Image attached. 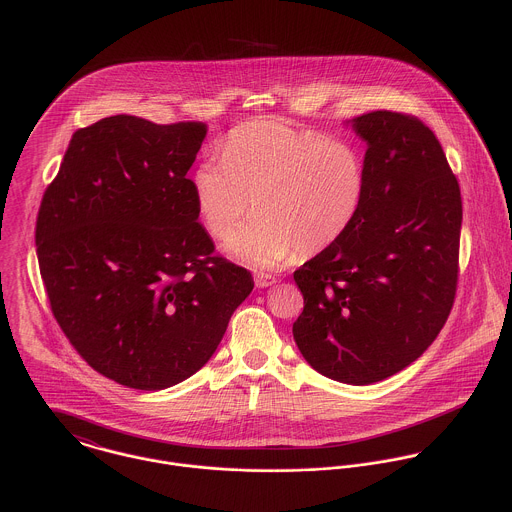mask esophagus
<instances>
[{"label": "esophagus", "instance_id": "1", "mask_svg": "<svg viewBox=\"0 0 512 512\" xmlns=\"http://www.w3.org/2000/svg\"><path fill=\"white\" fill-rule=\"evenodd\" d=\"M254 282H256V286H258V288H268V286H274V284H276V278H274V276H264V274H262V276H256V278H254Z\"/></svg>", "mask_w": 512, "mask_h": 512}]
</instances>
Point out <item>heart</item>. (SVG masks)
Returning <instances> with one entry per match:
<instances>
[{"instance_id": "heart-1", "label": "heart", "mask_w": 512, "mask_h": 512, "mask_svg": "<svg viewBox=\"0 0 512 512\" xmlns=\"http://www.w3.org/2000/svg\"><path fill=\"white\" fill-rule=\"evenodd\" d=\"M191 181L215 238L228 236L254 201L258 217L228 238L226 250L270 270L293 250L315 256L345 236L365 203V155L351 142L258 118L228 136L222 159H201Z\"/></svg>"}]
</instances>
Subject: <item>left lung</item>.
I'll return each mask as SVG.
<instances>
[{
	"label": "left lung",
	"instance_id": "left-lung-1",
	"mask_svg": "<svg viewBox=\"0 0 512 512\" xmlns=\"http://www.w3.org/2000/svg\"><path fill=\"white\" fill-rule=\"evenodd\" d=\"M353 130L366 142L365 203L339 242L293 272L303 293L293 339L317 372L363 386L412 365L445 325L463 209L422 120L374 110Z\"/></svg>",
	"mask_w": 512,
	"mask_h": 512
}]
</instances>
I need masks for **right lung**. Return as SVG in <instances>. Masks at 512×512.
I'll return each mask as SVG.
<instances>
[{
	"instance_id": "1",
	"label": "right lung",
	"mask_w": 512,
	"mask_h": 512,
	"mask_svg": "<svg viewBox=\"0 0 512 512\" xmlns=\"http://www.w3.org/2000/svg\"><path fill=\"white\" fill-rule=\"evenodd\" d=\"M203 122L110 116L80 128L35 226L51 311L76 353L136 390L213 357L252 274L219 254L187 179Z\"/></svg>"
}]
</instances>
